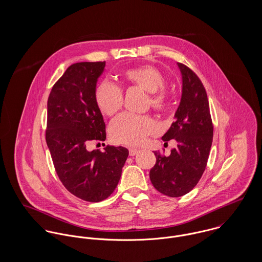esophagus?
<instances>
[{
    "mask_svg": "<svg viewBox=\"0 0 262 262\" xmlns=\"http://www.w3.org/2000/svg\"><path fill=\"white\" fill-rule=\"evenodd\" d=\"M138 152H139V150L136 149V148H130V149H129V155H130V156H134V155H136Z\"/></svg>",
    "mask_w": 262,
    "mask_h": 262,
    "instance_id": "1",
    "label": "esophagus"
}]
</instances>
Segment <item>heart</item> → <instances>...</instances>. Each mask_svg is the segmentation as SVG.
<instances>
[{
  "label": "heart",
  "instance_id": "b5f03b06",
  "mask_svg": "<svg viewBox=\"0 0 262 262\" xmlns=\"http://www.w3.org/2000/svg\"><path fill=\"white\" fill-rule=\"evenodd\" d=\"M124 85L140 89L147 93V104L156 111H165L168 107V95L163 89L165 77L149 64L138 66L124 71L121 75ZM96 106L105 116H114L122 108L124 96L121 89L108 81H101L94 91ZM158 124L147 115L122 114L110 125L109 133L114 142L136 146L142 144L146 138L156 133Z\"/></svg>",
  "mask_w": 262,
  "mask_h": 262
}]
</instances>
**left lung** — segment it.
Returning a JSON list of instances; mask_svg holds the SVG:
<instances>
[{
    "mask_svg": "<svg viewBox=\"0 0 262 262\" xmlns=\"http://www.w3.org/2000/svg\"><path fill=\"white\" fill-rule=\"evenodd\" d=\"M183 76V94L176 121L162 136L176 139L178 146L169 156L154 152L156 162L150 169V181L159 192L178 198L189 192L201 180L213 142V123L206 90L189 68L178 63Z\"/></svg>",
    "mask_w": 262,
    "mask_h": 262,
    "instance_id": "8db88e82",
    "label": "left lung"
}]
</instances>
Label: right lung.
<instances>
[{
	"label": "right lung",
	"mask_w": 262,
	"mask_h": 262,
	"mask_svg": "<svg viewBox=\"0 0 262 262\" xmlns=\"http://www.w3.org/2000/svg\"><path fill=\"white\" fill-rule=\"evenodd\" d=\"M105 66V61L72 64L47 101L45 139L55 171L70 192L92 203L112 193L129 154L122 146L88 149L91 142L106 140V125L94 100Z\"/></svg>",
	"instance_id": "obj_1"
}]
</instances>
